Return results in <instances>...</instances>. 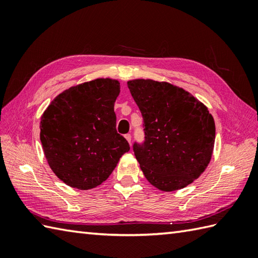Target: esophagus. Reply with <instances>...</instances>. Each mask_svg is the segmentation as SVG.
I'll use <instances>...</instances> for the list:
<instances>
[{
  "mask_svg": "<svg viewBox=\"0 0 258 258\" xmlns=\"http://www.w3.org/2000/svg\"><path fill=\"white\" fill-rule=\"evenodd\" d=\"M125 139L127 140L128 143L131 144V140H132V138H131V134H126V135H125Z\"/></svg>",
  "mask_w": 258,
  "mask_h": 258,
  "instance_id": "1",
  "label": "esophagus"
}]
</instances>
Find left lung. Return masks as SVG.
Masks as SVG:
<instances>
[{"label": "left lung", "mask_w": 258, "mask_h": 258, "mask_svg": "<svg viewBox=\"0 0 258 258\" xmlns=\"http://www.w3.org/2000/svg\"><path fill=\"white\" fill-rule=\"evenodd\" d=\"M143 115L145 142L134 144L144 176L163 191L182 189L204 173L215 143V122L207 106L168 82L127 81Z\"/></svg>", "instance_id": "8db88e82"}]
</instances>
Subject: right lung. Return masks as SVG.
Instances as JSON below:
<instances>
[{
    "instance_id": "1",
    "label": "right lung",
    "mask_w": 258,
    "mask_h": 258,
    "mask_svg": "<svg viewBox=\"0 0 258 258\" xmlns=\"http://www.w3.org/2000/svg\"><path fill=\"white\" fill-rule=\"evenodd\" d=\"M117 80L95 79L71 86L41 116L40 139L53 173L82 190L108 178L130 145L116 132Z\"/></svg>"
}]
</instances>
